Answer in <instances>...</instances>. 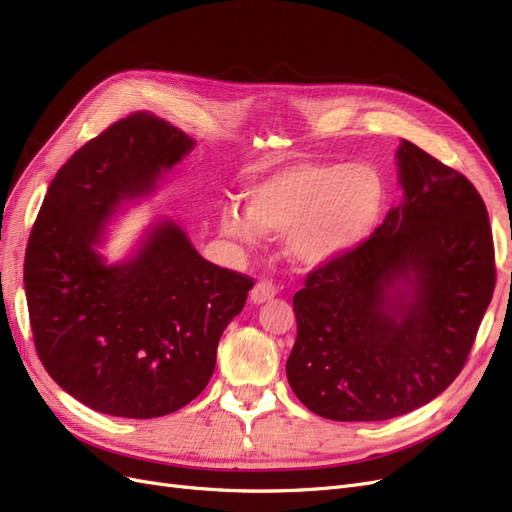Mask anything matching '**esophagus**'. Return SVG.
I'll list each match as a JSON object with an SVG mask.
<instances>
[{
  "mask_svg": "<svg viewBox=\"0 0 512 512\" xmlns=\"http://www.w3.org/2000/svg\"><path fill=\"white\" fill-rule=\"evenodd\" d=\"M277 294V288H275V284L273 282H269V280H260L254 288H252V292H250V299H252V303H265V301H271L273 297Z\"/></svg>",
  "mask_w": 512,
  "mask_h": 512,
  "instance_id": "obj_1",
  "label": "esophagus"
}]
</instances>
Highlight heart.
Masks as SVG:
<instances>
[{"mask_svg":"<svg viewBox=\"0 0 512 512\" xmlns=\"http://www.w3.org/2000/svg\"><path fill=\"white\" fill-rule=\"evenodd\" d=\"M384 203L386 185L374 166L297 162L250 185L247 209L224 207L220 230L250 247L262 232L288 237L290 256L316 267L361 245Z\"/></svg>","mask_w":512,"mask_h":512,"instance_id":"obj_1","label":"heart"}]
</instances>
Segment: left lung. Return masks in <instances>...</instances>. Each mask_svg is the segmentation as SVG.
Instances as JSON below:
<instances>
[{"mask_svg": "<svg viewBox=\"0 0 512 512\" xmlns=\"http://www.w3.org/2000/svg\"><path fill=\"white\" fill-rule=\"evenodd\" d=\"M397 166L404 200L292 299L290 389L331 421H386L436 399L493 297V235L474 185L410 141Z\"/></svg>", "mask_w": 512, "mask_h": 512, "instance_id": "8db88e82", "label": "left lung"}]
</instances>
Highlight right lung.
<instances>
[{
    "label": "right lung",
    "instance_id": "1",
    "mask_svg": "<svg viewBox=\"0 0 512 512\" xmlns=\"http://www.w3.org/2000/svg\"><path fill=\"white\" fill-rule=\"evenodd\" d=\"M194 145L168 121L132 113L76 151L44 196L25 250L29 322L44 369L91 410L153 418L188 406L254 286L168 220L126 262L96 252L121 200L151 194Z\"/></svg>",
    "mask_w": 512,
    "mask_h": 512
}]
</instances>
